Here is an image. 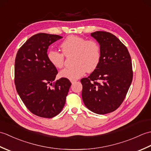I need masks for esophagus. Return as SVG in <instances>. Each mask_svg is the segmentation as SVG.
Wrapping results in <instances>:
<instances>
[{
  "label": "esophagus",
  "mask_w": 151,
  "mask_h": 151,
  "mask_svg": "<svg viewBox=\"0 0 151 151\" xmlns=\"http://www.w3.org/2000/svg\"><path fill=\"white\" fill-rule=\"evenodd\" d=\"M70 82H71V84H73L74 83H75V82H76V81H70Z\"/></svg>",
  "instance_id": "34e87169"
}]
</instances>
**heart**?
<instances>
[{
    "label": "heart",
    "mask_w": 151,
    "mask_h": 151,
    "mask_svg": "<svg viewBox=\"0 0 151 151\" xmlns=\"http://www.w3.org/2000/svg\"><path fill=\"white\" fill-rule=\"evenodd\" d=\"M62 52L51 49L47 53L49 62L56 68H61L65 61V56L73 54L74 66L66 67L60 72L62 78L75 81L84 75L86 71L90 73L98 67L101 61V47L97 41L87 40L78 36H69L60 45Z\"/></svg>",
    "instance_id": "1"
}]
</instances>
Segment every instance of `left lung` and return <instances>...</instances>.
<instances>
[{
    "label": "left lung",
    "mask_w": 151,
    "mask_h": 151,
    "mask_svg": "<svg viewBox=\"0 0 151 151\" xmlns=\"http://www.w3.org/2000/svg\"><path fill=\"white\" fill-rule=\"evenodd\" d=\"M101 47L98 67L81 79L85 106L97 114H106L120 106L132 81L131 57L127 48L114 34L104 31L91 34Z\"/></svg>",
    "instance_id": "left-lung-1"
}]
</instances>
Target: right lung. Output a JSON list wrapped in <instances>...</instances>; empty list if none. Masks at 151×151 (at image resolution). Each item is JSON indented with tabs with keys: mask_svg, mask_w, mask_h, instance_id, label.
<instances>
[{
	"mask_svg": "<svg viewBox=\"0 0 151 151\" xmlns=\"http://www.w3.org/2000/svg\"><path fill=\"white\" fill-rule=\"evenodd\" d=\"M62 38L45 33L34 35L16 55V89L28 110L41 117L52 118L60 113L71 85L65 78L54 81L58 70L47 58L49 46Z\"/></svg>",
	"mask_w": 151,
	"mask_h": 151,
	"instance_id": "add662e5",
	"label": "right lung"
}]
</instances>
